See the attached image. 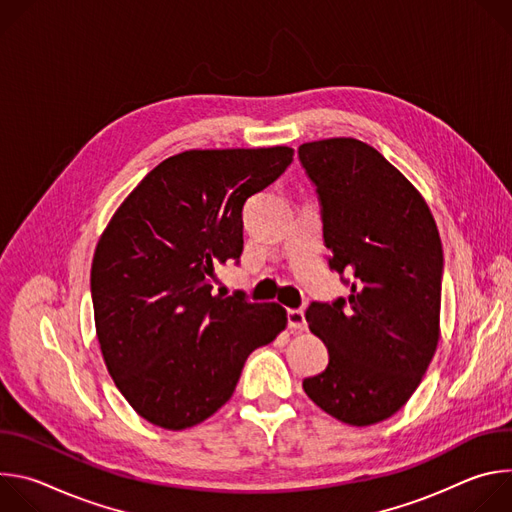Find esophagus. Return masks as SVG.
Instances as JSON below:
<instances>
[{"label":"esophagus","instance_id":"obj_1","mask_svg":"<svg viewBox=\"0 0 512 512\" xmlns=\"http://www.w3.org/2000/svg\"><path fill=\"white\" fill-rule=\"evenodd\" d=\"M287 326L291 330H306V316L304 310H287Z\"/></svg>","mask_w":512,"mask_h":512}]
</instances>
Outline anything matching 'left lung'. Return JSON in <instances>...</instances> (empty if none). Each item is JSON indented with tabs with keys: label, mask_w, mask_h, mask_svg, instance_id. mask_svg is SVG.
<instances>
[{
	"label": "left lung",
	"mask_w": 512,
	"mask_h": 512,
	"mask_svg": "<svg viewBox=\"0 0 512 512\" xmlns=\"http://www.w3.org/2000/svg\"><path fill=\"white\" fill-rule=\"evenodd\" d=\"M298 156L322 206L328 265L350 287L346 300L306 310L330 360L304 391L342 423L373 425L409 401L440 340V233L423 196L369 143L320 139Z\"/></svg>",
	"instance_id": "8db88e82"
}]
</instances>
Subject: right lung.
I'll return each mask as SVG.
<instances>
[{"instance_id":"right-lung-1","label":"right lung","mask_w":512,"mask_h":512,"mask_svg":"<svg viewBox=\"0 0 512 512\" xmlns=\"http://www.w3.org/2000/svg\"><path fill=\"white\" fill-rule=\"evenodd\" d=\"M294 162L285 145L190 150L117 208L91 267L97 338L117 389L150 423L192 427L233 395L247 356L285 328L279 304L212 294L243 253V206Z\"/></svg>"}]
</instances>
